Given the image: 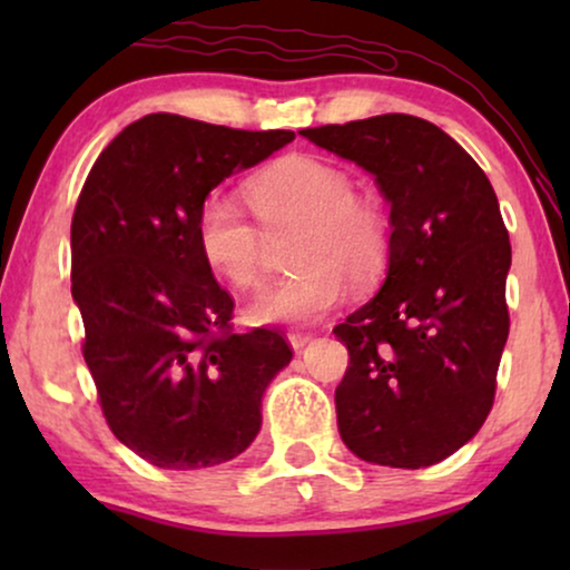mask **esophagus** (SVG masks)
Masks as SVG:
<instances>
[{
	"instance_id": "34e87169",
	"label": "esophagus",
	"mask_w": 570,
	"mask_h": 570,
	"mask_svg": "<svg viewBox=\"0 0 570 570\" xmlns=\"http://www.w3.org/2000/svg\"><path fill=\"white\" fill-rule=\"evenodd\" d=\"M287 342H291V347L295 350V353H301V350L311 342V334H306V332H291V334H287Z\"/></svg>"
}]
</instances>
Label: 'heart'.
I'll use <instances>...</instances> for the list:
<instances>
[{"mask_svg": "<svg viewBox=\"0 0 570 570\" xmlns=\"http://www.w3.org/2000/svg\"><path fill=\"white\" fill-rule=\"evenodd\" d=\"M256 223L228 197L205 199L197 217L199 252L207 267L238 291H254L267 272L269 238L298 233L293 277L248 303L254 324H308L337 306L355 285L379 283L389 264V223L381 207L357 197L345 170L291 155L248 184Z\"/></svg>", "mask_w": 570, "mask_h": 570, "instance_id": "heart-1", "label": "heart"}]
</instances>
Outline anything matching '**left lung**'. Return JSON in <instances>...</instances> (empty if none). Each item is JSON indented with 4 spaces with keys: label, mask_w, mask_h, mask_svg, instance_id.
Instances as JSON below:
<instances>
[{
    "label": "left lung",
    "mask_w": 570,
    "mask_h": 570,
    "mask_svg": "<svg viewBox=\"0 0 570 570\" xmlns=\"http://www.w3.org/2000/svg\"><path fill=\"white\" fill-rule=\"evenodd\" d=\"M376 178L392 205L381 291L334 326L350 365L334 392L345 446L420 470L485 423L509 340L511 244L488 176L435 124L384 114L303 129Z\"/></svg>",
    "instance_id": "left-lung-1"
}]
</instances>
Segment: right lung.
<instances>
[{
  "label": "right lung",
  "mask_w": 570,
  "mask_h": 570,
  "mask_svg": "<svg viewBox=\"0 0 570 570\" xmlns=\"http://www.w3.org/2000/svg\"><path fill=\"white\" fill-rule=\"evenodd\" d=\"M293 139L147 114L108 142L77 199L85 363L116 439L163 470L215 466L252 446L262 396L293 357L275 330L230 332L233 298L197 240L209 191Z\"/></svg>",
  "instance_id": "obj_1"
}]
</instances>
